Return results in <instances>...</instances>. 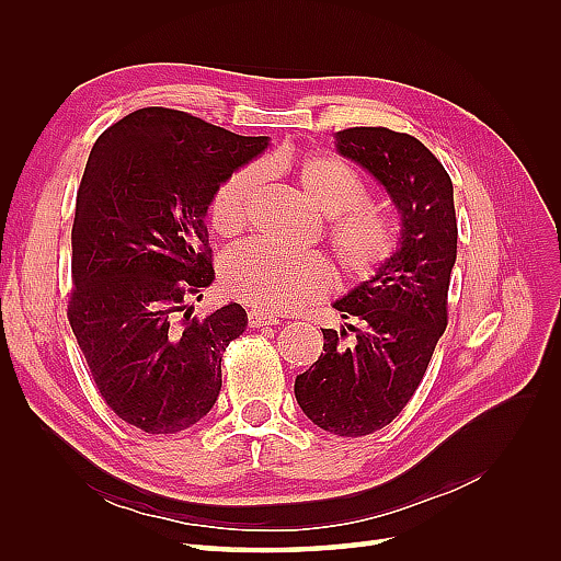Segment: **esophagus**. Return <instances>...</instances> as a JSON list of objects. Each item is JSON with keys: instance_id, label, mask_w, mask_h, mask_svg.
<instances>
[{"instance_id": "obj_1", "label": "esophagus", "mask_w": 561, "mask_h": 561, "mask_svg": "<svg viewBox=\"0 0 561 561\" xmlns=\"http://www.w3.org/2000/svg\"><path fill=\"white\" fill-rule=\"evenodd\" d=\"M248 325L250 328H266V325H278V318L271 316L266 311L260 309H252L248 311Z\"/></svg>"}]
</instances>
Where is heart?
Returning a JSON list of instances; mask_svg holds the SVG:
<instances>
[{
    "label": "heart",
    "mask_w": 561,
    "mask_h": 561,
    "mask_svg": "<svg viewBox=\"0 0 561 561\" xmlns=\"http://www.w3.org/2000/svg\"><path fill=\"white\" fill-rule=\"evenodd\" d=\"M266 168L293 175L304 198L330 217L328 243L348 278L371 276L393 254V219L377 203L365 201V184L346 161L330 154L278 157ZM260 182V168L243 165L217 186L210 198V227L217 236L233 239L248 229L250 206ZM219 280L229 297L271 313L309 307L334 285L332 268L320 254H287L264 243L231 250L219 266Z\"/></svg>",
    "instance_id": "b5f03b06"
}]
</instances>
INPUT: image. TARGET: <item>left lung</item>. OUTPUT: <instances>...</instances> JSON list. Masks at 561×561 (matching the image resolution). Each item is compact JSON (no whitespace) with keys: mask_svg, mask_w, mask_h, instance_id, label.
<instances>
[{"mask_svg":"<svg viewBox=\"0 0 561 561\" xmlns=\"http://www.w3.org/2000/svg\"><path fill=\"white\" fill-rule=\"evenodd\" d=\"M336 149L383 184L402 233L377 274L334 301L351 322L322 330L320 358L297 377L295 396L318 428L360 437L388 426L426 375L447 330L458 227L451 178L414 135L355 126L336 133Z\"/></svg>","mask_w":561,"mask_h":561,"instance_id":"1","label":"left lung"}]
</instances>
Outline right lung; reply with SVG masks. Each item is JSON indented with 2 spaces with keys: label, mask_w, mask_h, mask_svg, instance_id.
I'll use <instances>...</instances> for the list:
<instances>
[{
  "label": "right lung",
  "mask_w": 561,
  "mask_h": 561,
  "mask_svg": "<svg viewBox=\"0 0 561 561\" xmlns=\"http://www.w3.org/2000/svg\"><path fill=\"white\" fill-rule=\"evenodd\" d=\"M266 145L180 110L142 107L91 149L67 318L100 396L145 433L194 426L222 388V353L248 316L227 304L192 318L190 299L215 278L203 219L222 180Z\"/></svg>",
  "instance_id": "right-lung-1"
}]
</instances>
